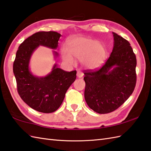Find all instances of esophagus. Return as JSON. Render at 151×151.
<instances>
[{
	"instance_id": "obj_1",
	"label": "esophagus",
	"mask_w": 151,
	"mask_h": 151,
	"mask_svg": "<svg viewBox=\"0 0 151 151\" xmlns=\"http://www.w3.org/2000/svg\"><path fill=\"white\" fill-rule=\"evenodd\" d=\"M83 75H84V74H83L81 71H79V70H78L77 73H76V76H77L78 78H82Z\"/></svg>"
}]
</instances>
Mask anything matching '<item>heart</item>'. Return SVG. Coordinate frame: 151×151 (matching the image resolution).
<instances>
[{"mask_svg":"<svg viewBox=\"0 0 151 151\" xmlns=\"http://www.w3.org/2000/svg\"><path fill=\"white\" fill-rule=\"evenodd\" d=\"M62 58L66 62H74L73 56L81 60L83 66L89 69H96L102 65L107 55L105 45L97 40L88 37H76L68 43V49L62 47Z\"/></svg>","mask_w":151,"mask_h":151,"instance_id":"b5f03b06","label":"heart"}]
</instances>
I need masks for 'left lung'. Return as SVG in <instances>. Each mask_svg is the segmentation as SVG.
Returning a JSON list of instances; mask_svg holds the SVG:
<instances>
[{
    "instance_id": "1",
    "label": "left lung",
    "mask_w": 151,
    "mask_h": 151,
    "mask_svg": "<svg viewBox=\"0 0 151 151\" xmlns=\"http://www.w3.org/2000/svg\"><path fill=\"white\" fill-rule=\"evenodd\" d=\"M110 57L101 68L84 73V97L98 114L116 110L132 95L136 83V58L129 41L116 33Z\"/></svg>"
}]
</instances>
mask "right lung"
Returning <instances> with one entry per match:
<instances>
[{"instance_id":"obj_1","label":"right lung","mask_w":151,"mask_h":151,"mask_svg":"<svg viewBox=\"0 0 151 151\" xmlns=\"http://www.w3.org/2000/svg\"><path fill=\"white\" fill-rule=\"evenodd\" d=\"M62 36L56 32H40L22 42L16 52L13 67L17 91L25 103L42 113H52L62 104L67 89L76 80V71L67 72L54 63L52 70L45 76H37L30 69V59L39 46L56 50ZM54 58L59 54L52 50Z\"/></svg>"}]
</instances>
